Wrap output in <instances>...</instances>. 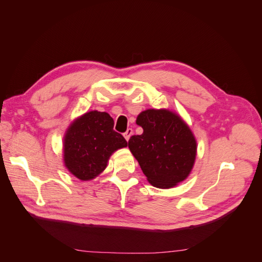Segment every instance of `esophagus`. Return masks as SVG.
Returning <instances> with one entry per match:
<instances>
[{
	"instance_id": "esophagus-1",
	"label": "esophagus",
	"mask_w": 262,
	"mask_h": 262,
	"mask_svg": "<svg viewBox=\"0 0 262 262\" xmlns=\"http://www.w3.org/2000/svg\"><path fill=\"white\" fill-rule=\"evenodd\" d=\"M133 134V130L131 129V128H129L128 130L125 131V133L123 134V137H124V139L126 140V141H129L130 140V138H131V136Z\"/></svg>"
}]
</instances>
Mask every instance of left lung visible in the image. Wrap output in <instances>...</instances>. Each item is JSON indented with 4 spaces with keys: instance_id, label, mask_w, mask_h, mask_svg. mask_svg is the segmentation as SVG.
I'll use <instances>...</instances> for the list:
<instances>
[{
    "instance_id": "8db88e82",
    "label": "left lung",
    "mask_w": 262,
    "mask_h": 262,
    "mask_svg": "<svg viewBox=\"0 0 262 262\" xmlns=\"http://www.w3.org/2000/svg\"><path fill=\"white\" fill-rule=\"evenodd\" d=\"M141 136L128 146L150 185L169 189L187 179L196 156L194 134L178 114L169 109H146L137 118Z\"/></svg>"
}]
</instances>
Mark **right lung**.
<instances>
[{
  "instance_id": "right-lung-1",
  "label": "right lung",
  "mask_w": 262,
  "mask_h": 262,
  "mask_svg": "<svg viewBox=\"0 0 262 262\" xmlns=\"http://www.w3.org/2000/svg\"><path fill=\"white\" fill-rule=\"evenodd\" d=\"M128 145L114 130L107 113H85L71 122L63 137V163L73 176L83 181L96 178L105 170L110 156Z\"/></svg>"
}]
</instances>
